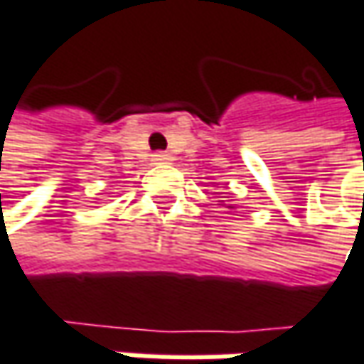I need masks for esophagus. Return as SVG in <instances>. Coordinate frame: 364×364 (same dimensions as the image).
I'll list each match as a JSON object with an SVG mask.
<instances>
[{"instance_id": "34e87169", "label": "esophagus", "mask_w": 364, "mask_h": 364, "mask_svg": "<svg viewBox=\"0 0 364 364\" xmlns=\"http://www.w3.org/2000/svg\"><path fill=\"white\" fill-rule=\"evenodd\" d=\"M153 161H155V164H169V161H171V157H169L168 153H161V151H159V153H155V155H153Z\"/></svg>"}]
</instances>
